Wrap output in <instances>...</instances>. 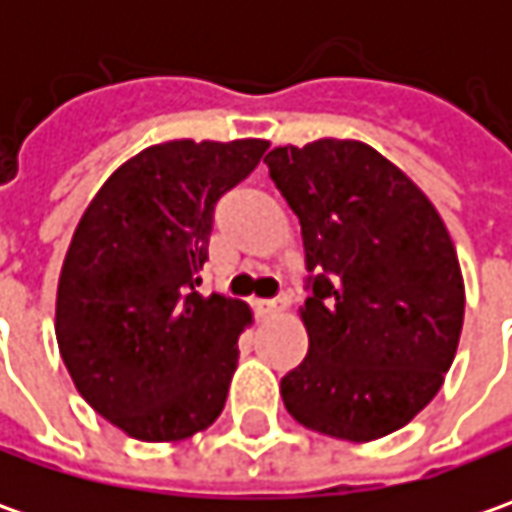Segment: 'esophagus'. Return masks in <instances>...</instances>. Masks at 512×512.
Listing matches in <instances>:
<instances>
[{
	"instance_id": "34e87169",
	"label": "esophagus",
	"mask_w": 512,
	"mask_h": 512,
	"mask_svg": "<svg viewBox=\"0 0 512 512\" xmlns=\"http://www.w3.org/2000/svg\"><path fill=\"white\" fill-rule=\"evenodd\" d=\"M290 302L287 299H270V302H259V316L262 319H279V316H285Z\"/></svg>"
}]
</instances>
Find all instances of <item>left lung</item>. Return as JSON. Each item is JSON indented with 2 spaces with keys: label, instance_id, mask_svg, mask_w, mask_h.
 <instances>
[{
  "label": "left lung",
  "instance_id": "1",
  "mask_svg": "<svg viewBox=\"0 0 512 512\" xmlns=\"http://www.w3.org/2000/svg\"><path fill=\"white\" fill-rule=\"evenodd\" d=\"M299 216L313 293L299 307L307 356L282 379L307 430L376 442L444 384L464 322V279L439 210L402 168L356 139L265 156Z\"/></svg>",
  "mask_w": 512,
  "mask_h": 512
}]
</instances>
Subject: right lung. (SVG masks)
I'll use <instances>...</instances> for the list:
<instances>
[{
	"mask_svg": "<svg viewBox=\"0 0 512 512\" xmlns=\"http://www.w3.org/2000/svg\"><path fill=\"white\" fill-rule=\"evenodd\" d=\"M267 139L150 145L113 170L73 230L56 342L82 399L139 442H182L225 410L253 313L199 293L213 207Z\"/></svg>",
	"mask_w": 512,
	"mask_h": 512,
	"instance_id": "obj_1",
	"label": "right lung"
}]
</instances>
